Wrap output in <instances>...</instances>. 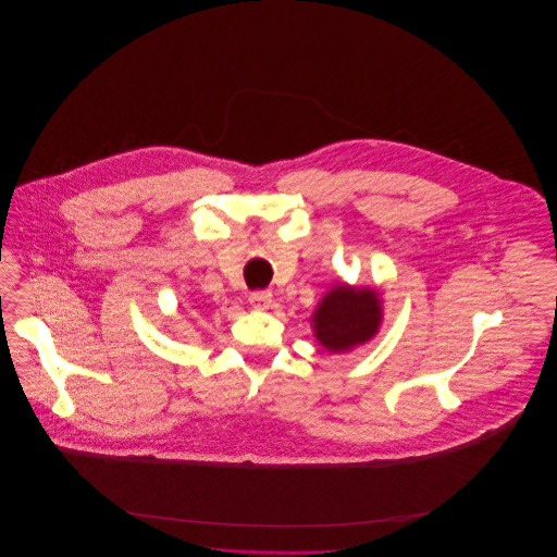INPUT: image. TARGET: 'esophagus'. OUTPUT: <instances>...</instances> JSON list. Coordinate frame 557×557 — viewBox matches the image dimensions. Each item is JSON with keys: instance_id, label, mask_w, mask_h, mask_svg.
<instances>
[{"instance_id": "esophagus-1", "label": "esophagus", "mask_w": 557, "mask_h": 557, "mask_svg": "<svg viewBox=\"0 0 557 557\" xmlns=\"http://www.w3.org/2000/svg\"><path fill=\"white\" fill-rule=\"evenodd\" d=\"M250 305L257 309H268L272 305V292L270 289H257L250 294Z\"/></svg>"}]
</instances>
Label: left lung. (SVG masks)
Here are the masks:
<instances>
[{"label": "left lung", "instance_id": "left-lung-1", "mask_svg": "<svg viewBox=\"0 0 557 557\" xmlns=\"http://www.w3.org/2000/svg\"><path fill=\"white\" fill-rule=\"evenodd\" d=\"M382 320L380 298L371 289L338 285L313 313L315 338L326 351H347L371 341Z\"/></svg>", "mask_w": 557, "mask_h": 557}]
</instances>
